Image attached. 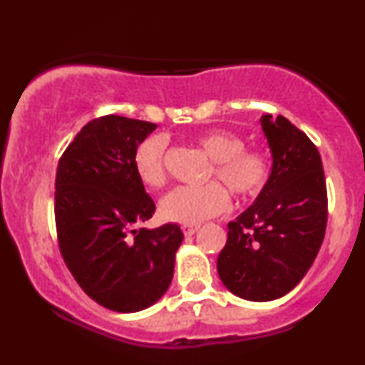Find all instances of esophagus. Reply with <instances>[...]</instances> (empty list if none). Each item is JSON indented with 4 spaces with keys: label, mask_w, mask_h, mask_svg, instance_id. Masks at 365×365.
<instances>
[{
    "label": "esophagus",
    "mask_w": 365,
    "mask_h": 365,
    "mask_svg": "<svg viewBox=\"0 0 365 365\" xmlns=\"http://www.w3.org/2000/svg\"><path fill=\"white\" fill-rule=\"evenodd\" d=\"M199 228H200L199 225H183V226H182L183 233H185V235H188V237L194 235V233H195Z\"/></svg>",
    "instance_id": "esophagus-1"
}]
</instances>
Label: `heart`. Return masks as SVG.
<instances>
[{"mask_svg": "<svg viewBox=\"0 0 365 365\" xmlns=\"http://www.w3.org/2000/svg\"><path fill=\"white\" fill-rule=\"evenodd\" d=\"M200 149L212 159L211 175L240 197H252L262 190L271 175L269 154L262 149H247L237 133L212 130L197 139ZM137 175L148 187L158 188L166 182V140L161 135L145 139L135 150ZM230 207V195L220 182L199 187H177L159 202L161 216L168 221L195 225L217 216Z\"/></svg>", "mask_w": 365, "mask_h": 365, "instance_id": "b5f03b06", "label": "heart"}]
</instances>
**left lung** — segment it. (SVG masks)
Segmentation results:
<instances>
[{
    "mask_svg": "<svg viewBox=\"0 0 365 365\" xmlns=\"http://www.w3.org/2000/svg\"><path fill=\"white\" fill-rule=\"evenodd\" d=\"M273 166L261 194L235 221L217 257L230 292L269 302L292 292L311 269L328 221L319 150L284 116H261Z\"/></svg>",
    "mask_w": 365,
    "mask_h": 365,
    "instance_id": "left-lung-1",
    "label": "left lung"
}]
</instances>
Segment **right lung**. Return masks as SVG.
Listing matches in <instances>:
<instances>
[{"instance_id": "1", "label": "right lung", "mask_w": 365, "mask_h": 365, "mask_svg": "<svg viewBox=\"0 0 365 365\" xmlns=\"http://www.w3.org/2000/svg\"><path fill=\"white\" fill-rule=\"evenodd\" d=\"M158 125L108 115L89 121L58 163L54 217L60 252L92 300L139 312L168 290L178 225L139 228L156 206L135 170V150Z\"/></svg>"}]
</instances>
